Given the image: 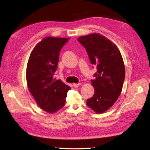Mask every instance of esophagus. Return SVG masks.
<instances>
[{"label":"esophagus","mask_w":150,"mask_h":150,"mask_svg":"<svg viewBox=\"0 0 150 150\" xmlns=\"http://www.w3.org/2000/svg\"><path fill=\"white\" fill-rule=\"evenodd\" d=\"M81 83H74V84H73V87H78L79 86L81 85Z\"/></svg>","instance_id":"esophagus-1"}]
</instances>
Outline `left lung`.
I'll return each instance as SVG.
<instances>
[{
  "label": "left lung",
  "instance_id": "left-lung-1",
  "mask_svg": "<svg viewBox=\"0 0 150 150\" xmlns=\"http://www.w3.org/2000/svg\"><path fill=\"white\" fill-rule=\"evenodd\" d=\"M85 48L91 64L96 66L91 83L95 94L87 105L96 113H103L114 105L122 89L125 67L120 51L104 35L92 34L77 39Z\"/></svg>",
  "mask_w": 150,
  "mask_h": 150
}]
</instances>
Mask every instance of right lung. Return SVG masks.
Wrapping results in <instances>:
<instances>
[{"instance_id": "obj_1", "label": "right lung", "mask_w": 150, "mask_h": 150, "mask_svg": "<svg viewBox=\"0 0 150 150\" xmlns=\"http://www.w3.org/2000/svg\"><path fill=\"white\" fill-rule=\"evenodd\" d=\"M69 38L47 37L30 54L26 68L28 87L42 110L54 113L63 107L69 86L54 78L59 52Z\"/></svg>"}]
</instances>
